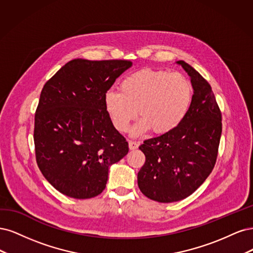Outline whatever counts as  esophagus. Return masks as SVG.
Here are the masks:
<instances>
[{"label":"esophagus","mask_w":253,"mask_h":253,"mask_svg":"<svg viewBox=\"0 0 253 253\" xmlns=\"http://www.w3.org/2000/svg\"><path fill=\"white\" fill-rule=\"evenodd\" d=\"M129 148L131 149V150H134V149H136L138 146H140V143L138 142H135V141H129Z\"/></svg>","instance_id":"obj_1"}]
</instances>
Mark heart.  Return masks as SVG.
Wrapping results in <instances>:
<instances>
[{
	"label": "heart",
	"mask_w": 253,
	"mask_h": 253,
	"mask_svg": "<svg viewBox=\"0 0 253 253\" xmlns=\"http://www.w3.org/2000/svg\"><path fill=\"white\" fill-rule=\"evenodd\" d=\"M192 94L190 81L182 73L144 68L123 80L120 92L106 93L104 106L112 125L121 132L127 131L138 110L142 119L133 128V134L149 129L165 134L182 123Z\"/></svg>",
	"instance_id": "1"
}]
</instances>
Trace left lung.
Here are the masks:
<instances>
[{
  "label": "left lung",
  "instance_id": "1",
  "mask_svg": "<svg viewBox=\"0 0 253 253\" xmlns=\"http://www.w3.org/2000/svg\"><path fill=\"white\" fill-rule=\"evenodd\" d=\"M193 95L188 112L172 131L144 141L145 164L137 173L142 193L160 203L189 197L212 171L222 134V113L210 84L184 61Z\"/></svg>",
  "mask_w": 253,
  "mask_h": 253
}]
</instances>
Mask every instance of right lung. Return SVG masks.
Returning <instances> with one entry per match:
<instances>
[{"label": "right lung", "mask_w": 253, "mask_h": 253, "mask_svg": "<svg viewBox=\"0 0 253 253\" xmlns=\"http://www.w3.org/2000/svg\"><path fill=\"white\" fill-rule=\"evenodd\" d=\"M129 60L75 59L45 83L35 115V150L41 172L61 193L90 199L103 192L108 168L128 153L104 97Z\"/></svg>", "instance_id": "obj_1"}]
</instances>
